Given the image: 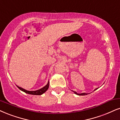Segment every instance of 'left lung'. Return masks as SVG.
<instances>
[{"mask_svg":"<svg viewBox=\"0 0 120 120\" xmlns=\"http://www.w3.org/2000/svg\"><path fill=\"white\" fill-rule=\"evenodd\" d=\"M98 88H96V89H94V91L96 90H97V89H98ZM72 91L73 92L74 94H77V95H79V96H84V95H87V94H86V93H82V94H78V93L76 92V91Z\"/></svg>","mask_w":120,"mask_h":120,"instance_id":"1","label":"left lung"}]
</instances>
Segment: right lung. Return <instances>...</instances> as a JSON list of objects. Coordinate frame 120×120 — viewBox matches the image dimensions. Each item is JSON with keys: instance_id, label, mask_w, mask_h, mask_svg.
<instances>
[{"instance_id": "add662e5", "label": "right lung", "mask_w": 120, "mask_h": 120, "mask_svg": "<svg viewBox=\"0 0 120 120\" xmlns=\"http://www.w3.org/2000/svg\"><path fill=\"white\" fill-rule=\"evenodd\" d=\"M49 82H48L47 84L45 86L42 87L41 89L36 90V91H28V90H25L24 88H22V87L18 86H17L19 90H20L23 92H24L26 94H33V95H41V94H43L44 92H45L46 91H47V90H48L49 88Z\"/></svg>"}]
</instances>
